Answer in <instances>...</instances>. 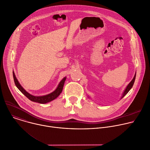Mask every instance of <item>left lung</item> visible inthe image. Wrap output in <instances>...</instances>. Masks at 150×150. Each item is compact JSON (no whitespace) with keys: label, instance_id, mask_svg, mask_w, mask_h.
Masks as SVG:
<instances>
[{"label":"left lung","instance_id":"obj_1","mask_svg":"<svg viewBox=\"0 0 150 150\" xmlns=\"http://www.w3.org/2000/svg\"><path fill=\"white\" fill-rule=\"evenodd\" d=\"M135 77H136V74H135V75H134V78L132 79V80L130 82V83L127 85V86L126 87V89L125 90V91H124V92H123V94H122V97H121V99L128 93L129 91V90L132 88V87H133V85H134V82H135Z\"/></svg>","mask_w":150,"mask_h":150}]
</instances>
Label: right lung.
<instances>
[{
  "mask_svg": "<svg viewBox=\"0 0 150 150\" xmlns=\"http://www.w3.org/2000/svg\"><path fill=\"white\" fill-rule=\"evenodd\" d=\"M13 79H14L15 85L21 93H22L24 96H25L31 101H34V102H37L38 103H41V104H45V103H49V102L54 100L55 98H56L62 93L64 83H65V80L67 79L66 77L63 78V79H62V80L59 83L57 88L53 92L51 93L50 94H47L45 96H34L30 94L28 92H27L24 89V88L21 86V84L18 82V79H16L13 71Z\"/></svg>",
  "mask_w": 150,
  "mask_h": 150,
  "instance_id": "right-lung-1",
  "label": "right lung"
}]
</instances>
